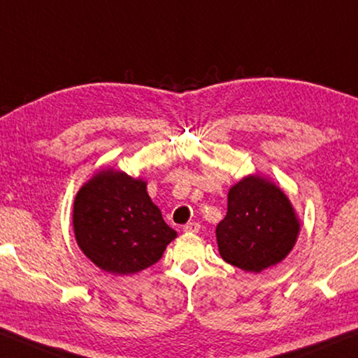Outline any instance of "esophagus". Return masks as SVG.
<instances>
[{
	"mask_svg": "<svg viewBox=\"0 0 358 358\" xmlns=\"http://www.w3.org/2000/svg\"><path fill=\"white\" fill-rule=\"evenodd\" d=\"M182 230L185 234H196L198 230H200V224H198V222H187Z\"/></svg>",
	"mask_w": 358,
	"mask_h": 358,
	"instance_id": "34e87169",
	"label": "esophagus"
}]
</instances>
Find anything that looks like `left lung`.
<instances>
[{
	"instance_id": "obj_1",
	"label": "left lung",
	"mask_w": 358,
	"mask_h": 358,
	"mask_svg": "<svg viewBox=\"0 0 358 358\" xmlns=\"http://www.w3.org/2000/svg\"><path fill=\"white\" fill-rule=\"evenodd\" d=\"M299 227L285 192L271 179L250 174L229 190L227 214L216 227L219 255L241 271L259 273L289 255Z\"/></svg>"
}]
</instances>
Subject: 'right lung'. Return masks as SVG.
<instances>
[{"mask_svg":"<svg viewBox=\"0 0 358 358\" xmlns=\"http://www.w3.org/2000/svg\"><path fill=\"white\" fill-rule=\"evenodd\" d=\"M76 243L103 272L131 275L150 267L178 236L147 194V182L113 168L81 185L73 201Z\"/></svg>","mask_w":358,"mask_h":358,"instance_id":"right-lung-1","label":"right lung"}]
</instances>
